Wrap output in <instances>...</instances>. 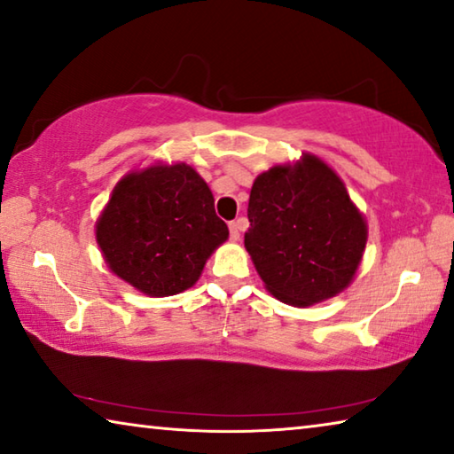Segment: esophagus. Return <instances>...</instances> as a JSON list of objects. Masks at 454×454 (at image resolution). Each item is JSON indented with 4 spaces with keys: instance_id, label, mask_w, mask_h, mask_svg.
<instances>
[{
    "instance_id": "34e87169",
    "label": "esophagus",
    "mask_w": 454,
    "mask_h": 454,
    "mask_svg": "<svg viewBox=\"0 0 454 454\" xmlns=\"http://www.w3.org/2000/svg\"><path fill=\"white\" fill-rule=\"evenodd\" d=\"M240 226H242V220H234V222H230V238H232V240H240Z\"/></svg>"
}]
</instances>
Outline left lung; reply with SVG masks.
Here are the masks:
<instances>
[{
	"mask_svg": "<svg viewBox=\"0 0 454 454\" xmlns=\"http://www.w3.org/2000/svg\"><path fill=\"white\" fill-rule=\"evenodd\" d=\"M244 246L266 290L306 309L355 280L368 240L364 214L325 160L302 153L256 176Z\"/></svg>",
	"mask_w": 454,
	"mask_h": 454,
	"instance_id": "left-lung-1",
	"label": "left lung"
}]
</instances>
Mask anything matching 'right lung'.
I'll return each mask as SVG.
<instances>
[{
    "label": "right lung",
    "instance_id": "obj_1",
    "mask_svg": "<svg viewBox=\"0 0 454 454\" xmlns=\"http://www.w3.org/2000/svg\"><path fill=\"white\" fill-rule=\"evenodd\" d=\"M226 240L212 190L186 162L129 170L96 220L107 268L153 298L194 286L206 260Z\"/></svg>",
    "mask_w": 454,
    "mask_h": 454
}]
</instances>
